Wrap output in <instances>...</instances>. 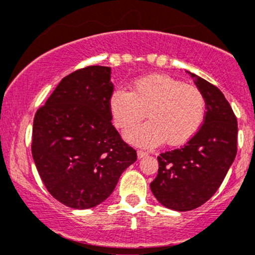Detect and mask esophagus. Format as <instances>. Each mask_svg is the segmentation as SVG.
<instances>
[{
  "instance_id": "obj_1",
  "label": "esophagus",
  "mask_w": 255,
  "mask_h": 255,
  "mask_svg": "<svg viewBox=\"0 0 255 255\" xmlns=\"http://www.w3.org/2000/svg\"><path fill=\"white\" fill-rule=\"evenodd\" d=\"M136 154H137V158H139V159H141V158H145L146 156H147V153L144 151H137Z\"/></svg>"
}]
</instances>
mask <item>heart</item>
<instances>
[{"label":"heart","instance_id":"heart-1","mask_svg":"<svg viewBox=\"0 0 255 255\" xmlns=\"http://www.w3.org/2000/svg\"><path fill=\"white\" fill-rule=\"evenodd\" d=\"M110 111L120 128H129L146 116L150 121L125 131L130 144L154 147L165 140L182 145L191 140L204 122L206 102L198 87L163 74H151L134 83L131 92L116 90L110 97Z\"/></svg>","mask_w":255,"mask_h":255}]
</instances>
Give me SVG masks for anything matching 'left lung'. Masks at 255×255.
Wrapping results in <instances>:
<instances>
[{
	"label": "left lung",
	"instance_id": "obj_1",
	"mask_svg": "<svg viewBox=\"0 0 255 255\" xmlns=\"http://www.w3.org/2000/svg\"><path fill=\"white\" fill-rule=\"evenodd\" d=\"M206 102L204 124L176 150L157 157L159 168L150 187L163 206L191 211L217 192L238 152V120L215 85L188 72Z\"/></svg>",
	"mask_w": 255,
	"mask_h": 255
}]
</instances>
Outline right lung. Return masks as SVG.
Wrapping results in <instances>:
<instances>
[{
    "mask_svg": "<svg viewBox=\"0 0 255 255\" xmlns=\"http://www.w3.org/2000/svg\"><path fill=\"white\" fill-rule=\"evenodd\" d=\"M111 68L90 66L64 77L34 115L32 157L44 186L77 210L95 207L136 160L111 124Z\"/></svg>",
    "mask_w": 255,
    "mask_h": 255,
    "instance_id": "1",
    "label": "right lung"
}]
</instances>
